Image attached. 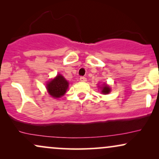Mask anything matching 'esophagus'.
<instances>
[{"instance_id":"esophagus-1","label":"esophagus","mask_w":159,"mask_h":159,"mask_svg":"<svg viewBox=\"0 0 159 159\" xmlns=\"http://www.w3.org/2000/svg\"><path fill=\"white\" fill-rule=\"evenodd\" d=\"M80 81L82 82H85V81H87V78H86L85 77H81L80 78Z\"/></svg>"}]
</instances>
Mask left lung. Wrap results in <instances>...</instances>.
Wrapping results in <instances>:
<instances>
[{
  "instance_id": "left-lung-1",
  "label": "left lung",
  "mask_w": 159,
  "mask_h": 159,
  "mask_svg": "<svg viewBox=\"0 0 159 159\" xmlns=\"http://www.w3.org/2000/svg\"><path fill=\"white\" fill-rule=\"evenodd\" d=\"M99 87V86H98ZM99 88L101 89V93L102 94H108L109 93L111 92V87L110 86L107 85V84H103L102 85V87H99Z\"/></svg>"
}]
</instances>
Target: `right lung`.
I'll use <instances>...</instances> for the list:
<instances>
[{"instance_id":"right-lung-1","label":"right lung","mask_w":159,"mask_h":159,"mask_svg":"<svg viewBox=\"0 0 159 159\" xmlns=\"http://www.w3.org/2000/svg\"><path fill=\"white\" fill-rule=\"evenodd\" d=\"M69 87V82L61 74L50 80L46 84V89L48 94L54 98H61L66 93Z\"/></svg>"}]
</instances>
